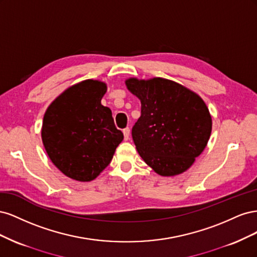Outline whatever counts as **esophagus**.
<instances>
[{"mask_svg":"<svg viewBox=\"0 0 257 257\" xmlns=\"http://www.w3.org/2000/svg\"><path fill=\"white\" fill-rule=\"evenodd\" d=\"M130 134H131V130H130V127H125V128L123 130V135H124V139H125V141H128Z\"/></svg>","mask_w":257,"mask_h":257,"instance_id":"34e87169","label":"esophagus"}]
</instances>
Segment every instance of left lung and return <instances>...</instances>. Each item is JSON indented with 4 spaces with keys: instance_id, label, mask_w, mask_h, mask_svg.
Listing matches in <instances>:
<instances>
[{
    "instance_id": "1",
    "label": "left lung",
    "mask_w": 257,
    "mask_h": 257,
    "mask_svg": "<svg viewBox=\"0 0 257 257\" xmlns=\"http://www.w3.org/2000/svg\"><path fill=\"white\" fill-rule=\"evenodd\" d=\"M142 103V114L132 136L142 159L155 173L170 177L189 169L205 150L212 120L195 92L160 78L125 80Z\"/></svg>"
}]
</instances>
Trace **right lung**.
I'll return each instance as SVG.
<instances>
[{"mask_svg":"<svg viewBox=\"0 0 257 257\" xmlns=\"http://www.w3.org/2000/svg\"><path fill=\"white\" fill-rule=\"evenodd\" d=\"M106 91L105 82L83 80L66 89L45 112V150L54 166L74 180L95 179L123 141L111 110L100 104Z\"/></svg>","mask_w":257,"mask_h":257,"instance_id":"1","label":"right lung"}]
</instances>
